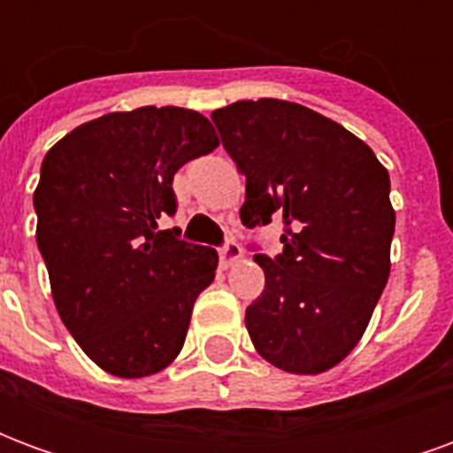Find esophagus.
<instances>
[{
	"instance_id": "1",
	"label": "esophagus",
	"mask_w": 453,
	"mask_h": 453,
	"mask_svg": "<svg viewBox=\"0 0 453 453\" xmlns=\"http://www.w3.org/2000/svg\"><path fill=\"white\" fill-rule=\"evenodd\" d=\"M240 257H242V247L237 245L235 240H226V245L220 247V262H223V266H230Z\"/></svg>"
}]
</instances>
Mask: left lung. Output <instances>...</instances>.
<instances>
[{
	"instance_id": "8db88e82",
	"label": "left lung",
	"mask_w": 453,
	"mask_h": 453,
	"mask_svg": "<svg viewBox=\"0 0 453 453\" xmlns=\"http://www.w3.org/2000/svg\"><path fill=\"white\" fill-rule=\"evenodd\" d=\"M211 119L247 179L242 226L284 223L281 255H255L265 291L245 311L252 344L288 373L333 369L388 281V172L364 140L301 104L235 102Z\"/></svg>"
}]
</instances>
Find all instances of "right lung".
<instances>
[{"instance_id":"1","label":"right lung","mask_w":453,"mask_h":453,"mask_svg":"<svg viewBox=\"0 0 453 453\" xmlns=\"http://www.w3.org/2000/svg\"><path fill=\"white\" fill-rule=\"evenodd\" d=\"M218 142L201 113L142 106L77 126L41 165L35 240L55 308L84 354L113 376L169 366L216 276V250L159 223L177 213V169Z\"/></svg>"}]
</instances>
